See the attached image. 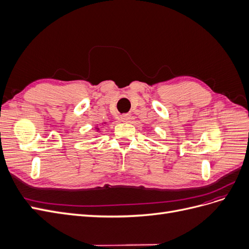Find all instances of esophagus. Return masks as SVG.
<instances>
[{
	"instance_id": "esophagus-1",
	"label": "esophagus",
	"mask_w": 249,
	"mask_h": 249,
	"mask_svg": "<svg viewBox=\"0 0 249 249\" xmlns=\"http://www.w3.org/2000/svg\"><path fill=\"white\" fill-rule=\"evenodd\" d=\"M131 118V114H129V113H125V114H123L120 115V120L124 123H127Z\"/></svg>"
}]
</instances>
